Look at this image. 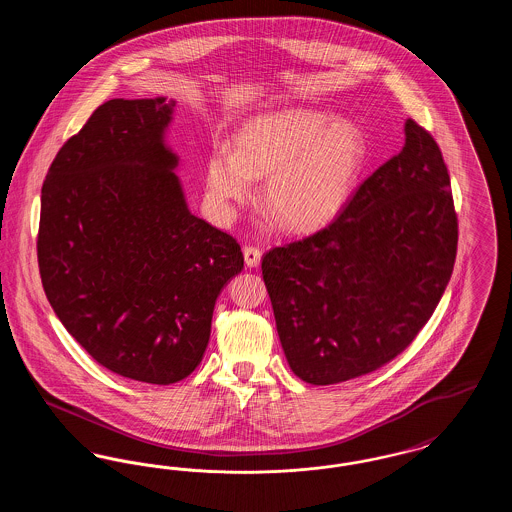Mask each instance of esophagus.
<instances>
[{
    "label": "esophagus",
    "mask_w": 512,
    "mask_h": 512,
    "mask_svg": "<svg viewBox=\"0 0 512 512\" xmlns=\"http://www.w3.org/2000/svg\"><path fill=\"white\" fill-rule=\"evenodd\" d=\"M261 251L257 249V247H245L244 249V259H245V265L249 268H255L259 267L261 265Z\"/></svg>",
    "instance_id": "34e87169"
}]
</instances>
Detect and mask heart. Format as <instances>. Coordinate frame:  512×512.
Returning a JSON list of instances; mask_svg holds the SVG:
<instances>
[{"label": "heart", "mask_w": 512, "mask_h": 512, "mask_svg": "<svg viewBox=\"0 0 512 512\" xmlns=\"http://www.w3.org/2000/svg\"><path fill=\"white\" fill-rule=\"evenodd\" d=\"M366 144L353 122L330 113L288 109L245 122L238 151L219 147L207 165V188L222 211L253 194L268 176L265 201L288 232L330 224L355 192Z\"/></svg>", "instance_id": "obj_1"}]
</instances>
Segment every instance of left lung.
<instances>
[{"label":"left lung","instance_id":"8db88e82","mask_svg":"<svg viewBox=\"0 0 512 512\" xmlns=\"http://www.w3.org/2000/svg\"><path fill=\"white\" fill-rule=\"evenodd\" d=\"M457 240L441 151L407 119L403 149L366 178L340 217L263 257L293 374L328 386L395 359L438 307Z\"/></svg>","mask_w":512,"mask_h":512}]
</instances>
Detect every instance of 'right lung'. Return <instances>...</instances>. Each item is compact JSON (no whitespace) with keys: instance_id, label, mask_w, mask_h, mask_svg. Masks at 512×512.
Returning a JSON list of instances; mask_svg holds the SVG:
<instances>
[{"instance_id":"1","label":"right lung","mask_w":512,"mask_h":512,"mask_svg":"<svg viewBox=\"0 0 512 512\" xmlns=\"http://www.w3.org/2000/svg\"><path fill=\"white\" fill-rule=\"evenodd\" d=\"M176 101L111 99L65 142L42 186L49 305L99 365L169 386L201 363L238 242L190 213L165 142Z\"/></svg>"}]
</instances>
